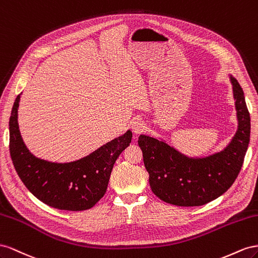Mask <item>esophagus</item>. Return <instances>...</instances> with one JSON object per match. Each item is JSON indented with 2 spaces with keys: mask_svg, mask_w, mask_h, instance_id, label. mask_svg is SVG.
<instances>
[{
  "mask_svg": "<svg viewBox=\"0 0 258 258\" xmlns=\"http://www.w3.org/2000/svg\"><path fill=\"white\" fill-rule=\"evenodd\" d=\"M132 130H133L135 134H142L146 131V124L142 120L134 121L133 124H132Z\"/></svg>",
  "mask_w": 258,
  "mask_h": 258,
  "instance_id": "1",
  "label": "esophagus"
}]
</instances>
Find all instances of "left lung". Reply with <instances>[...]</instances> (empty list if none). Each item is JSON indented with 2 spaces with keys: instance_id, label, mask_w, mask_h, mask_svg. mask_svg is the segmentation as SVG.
Segmentation results:
<instances>
[{
  "instance_id": "1",
  "label": "left lung",
  "mask_w": 258,
  "mask_h": 258,
  "mask_svg": "<svg viewBox=\"0 0 258 258\" xmlns=\"http://www.w3.org/2000/svg\"><path fill=\"white\" fill-rule=\"evenodd\" d=\"M239 128L229 146L203 159H189L167 144L146 135L138 137L152 192L178 207H200L225 194L237 179L249 143L251 119L244 94L231 77Z\"/></svg>"
}]
</instances>
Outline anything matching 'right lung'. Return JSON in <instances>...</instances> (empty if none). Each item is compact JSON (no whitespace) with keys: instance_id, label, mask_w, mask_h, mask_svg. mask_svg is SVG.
I'll return each instance as SVG.
<instances>
[{"instance_id":"right-lung-1","label":"right lung","mask_w":258,"mask_h":258,"mask_svg":"<svg viewBox=\"0 0 258 258\" xmlns=\"http://www.w3.org/2000/svg\"><path fill=\"white\" fill-rule=\"evenodd\" d=\"M20 95L10 119V153L15 170L30 192L51 208L84 211L93 208L107 191L113 164L132 141V132L83 159L71 163H51L35 158L21 139L17 112Z\"/></svg>"}]
</instances>
